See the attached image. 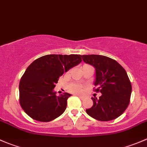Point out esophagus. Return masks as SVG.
Listing matches in <instances>:
<instances>
[{"label":"esophagus","mask_w":147,"mask_h":147,"mask_svg":"<svg viewBox=\"0 0 147 147\" xmlns=\"http://www.w3.org/2000/svg\"><path fill=\"white\" fill-rule=\"evenodd\" d=\"M76 96H78V97H79V98H81V99H84V97H83V96H78V95H76Z\"/></svg>","instance_id":"1"}]
</instances>
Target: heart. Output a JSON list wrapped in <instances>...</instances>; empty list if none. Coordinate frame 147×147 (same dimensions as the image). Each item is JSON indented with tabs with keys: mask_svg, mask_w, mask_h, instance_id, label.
<instances>
[{
	"mask_svg": "<svg viewBox=\"0 0 147 147\" xmlns=\"http://www.w3.org/2000/svg\"><path fill=\"white\" fill-rule=\"evenodd\" d=\"M69 90L75 94H81L84 93V87L81 84H71L68 88Z\"/></svg>",
	"mask_w": 147,
	"mask_h": 147,
	"instance_id": "obj_1",
	"label": "heart"
}]
</instances>
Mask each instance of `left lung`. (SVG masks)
Wrapping results in <instances>:
<instances>
[{
    "instance_id": "1",
    "label": "left lung",
    "mask_w": 147,
    "mask_h": 147,
    "mask_svg": "<svg viewBox=\"0 0 147 147\" xmlns=\"http://www.w3.org/2000/svg\"><path fill=\"white\" fill-rule=\"evenodd\" d=\"M85 63L96 69V92L99 98L93 100V105L86 113L99 121H110L120 116L129 103L131 85L126 71L115 60L102 55H81Z\"/></svg>"
}]
</instances>
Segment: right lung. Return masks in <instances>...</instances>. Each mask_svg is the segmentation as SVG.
<instances>
[{"mask_svg":"<svg viewBox=\"0 0 147 147\" xmlns=\"http://www.w3.org/2000/svg\"><path fill=\"white\" fill-rule=\"evenodd\" d=\"M81 55L49 54L34 60L21 78L20 103L28 115L40 122H50L65 111L71 95L56 96L59 78L81 62Z\"/></svg>","mask_w":147,"mask_h":147,"instance_id":"obj_1","label":"right lung"}]
</instances>
